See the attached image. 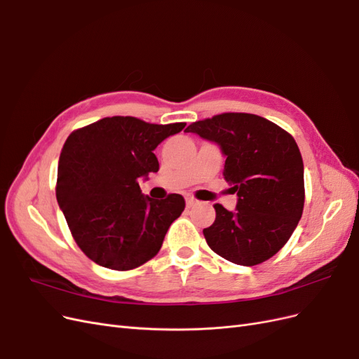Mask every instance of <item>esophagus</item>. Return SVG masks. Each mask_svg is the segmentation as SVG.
Segmentation results:
<instances>
[{"mask_svg": "<svg viewBox=\"0 0 359 359\" xmlns=\"http://www.w3.org/2000/svg\"><path fill=\"white\" fill-rule=\"evenodd\" d=\"M194 203H196V201H194L193 198H186V205L189 206V208H191Z\"/></svg>", "mask_w": 359, "mask_h": 359, "instance_id": "esophagus-1", "label": "esophagus"}]
</instances>
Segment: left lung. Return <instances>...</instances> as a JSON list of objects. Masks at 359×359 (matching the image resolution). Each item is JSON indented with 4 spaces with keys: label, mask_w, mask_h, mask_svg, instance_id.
<instances>
[{
    "label": "left lung",
    "mask_w": 359,
    "mask_h": 359,
    "mask_svg": "<svg viewBox=\"0 0 359 359\" xmlns=\"http://www.w3.org/2000/svg\"><path fill=\"white\" fill-rule=\"evenodd\" d=\"M220 147L223 177L236 194V208L215 203V222L203 229L212 252L244 266L262 264L283 247L304 208V165L287 132L253 114H222L190 124Z\"/></svg>",
    "instance_id": "8db88e82"
}]
</instances>
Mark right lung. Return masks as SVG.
Wrapping results in <instances>:
<instances>
[{"instance_id": "1", "label": "right lung", "mask_w": 359, "mask_h": 359, "mask_svg": "<svg viewBox=\"0 0 359 359\" xmlns=\"http://www.w3.org/2000/svg\"><path fill=\"white\" fill-rule=\"evenodd\" d=\"M186 123L103 118L73 132L58 163L57 201L76 244L93 262L127 271L154 257L184 211L181 194L156 201L139 180L158 170L154 149Z\"/></svg>"}]
</instances>
